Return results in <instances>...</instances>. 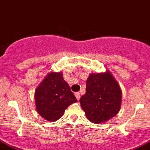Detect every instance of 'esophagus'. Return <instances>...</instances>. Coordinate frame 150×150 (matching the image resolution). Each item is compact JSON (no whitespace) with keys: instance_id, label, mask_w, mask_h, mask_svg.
Segmentation results:
<instances>
[{"instance_id":"obj_1","label":"esophagus","mask_w":150,"mask_h":150,"mask_svg":"<svg viewBox=\"0 0 150 150\" xmlns=\"http://www.w3.org/2000/svg\"><path fill=\"white\" fill-rule=\"evenodd\" d=\"M75 97H76L77 100H79L80 97H81V96H80V93H79V92H75Z\"/></svg>"}]
</instances>
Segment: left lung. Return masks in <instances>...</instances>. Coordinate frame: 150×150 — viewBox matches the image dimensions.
Wrapping results in <instances>:
<instances>
[{"label": "left lung", "mask_w": 150, "mask_h": 150, "mask_svg": "<svg viewBox=\"0 0 150 150\" xmlns=\"http://www.w3.org/2000/svg\"><path fill=\"white\" fill-rule=\"evenodd\" d=\"M86 86V93L80 103L89 121L96 124L107 122L118 113L122 92L110 71L91 73Z\"/></svg>", "instance_id": "1"}]
</instances>
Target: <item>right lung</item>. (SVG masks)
<instances>
[{
  "mask_svg": "<svg viewBox=\"0 0 150 150\" xmlns=\"http://www.w3.org/2000/svg\"><path fill=\"white\" fill-rule=\"evenodd\" d=\"M36 110L43 118L54 122L61 118L65 110L77 102L76 98L61 72H50L35 92Z\"/></svg>",
  "mask_w": 150,
  "mask_h": 150,
  "instance_id": "1",
  "label": "right lung"
}]
</instances>
